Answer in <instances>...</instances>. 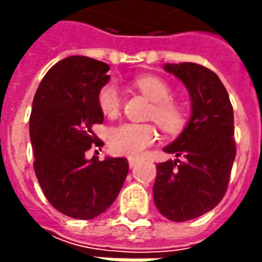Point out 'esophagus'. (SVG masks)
<instances>
[{
	"label": "esophagus",
	"mask_w": 262,
	"mask_h": 262,
	"mask_svg": "<svg viewBox=\"0 0 262 262\" xmlns=\"http://www.w3.org/2000/svg\"><path fill=\"white\" fill-rule=\"evenodd\" d=\"M140 162V159L138 157H128V165L131 167H134Z\"/></svg>",
	"instance_id": "esophagus-1"
}]
</instances>
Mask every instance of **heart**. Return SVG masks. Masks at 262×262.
Instances as JSON below:
<instances>
[{
  "mask_svg": "<svg viewBox=\"0 0 262 262\" xmlns=\"http://www.w3.org/2000/svg\"><path fill=\"white\" fill-rule=\"evenodd\" d=\"M138 90L153 103L150 118L163 131L175 134L185 124V112L176 102L170 100V87L165 80L156 76H141L136 78ZM97 105L102 114L109 118L116 116L121 109V96L115 83H107L97 93ZM157 133L151 124H121L109 131V146L118 155L138 156L155 143Z\"/></svg>",
  "mask_w": 262,
  "mask_h": 262,
  "instance_id": "1",
  "label": "heart"
}]
</instances>
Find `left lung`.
Here are the masks:
<instances>
[{
    "label": "left lung",
    "mask_w": 262,
    "mask_h": 262,
    "mask_svg": "<svg viewBox=\"0 0 262 262\" xmlns=\"http://www.w3.org/2000/svg\"><path fill=\"white\" fill-rule=\"evenodd\" d=\"M163 68L188 89L191 118L175 141L163 148L178 159L156 166L153 198L160 214L186 222L213 210L226 194L236 156L233 107L211 70L194 62Z\"/></svg>",
    "instance_id": "1"
}]
</instances>
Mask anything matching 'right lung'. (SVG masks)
Returning a JSON list of instances; mask_svg holds the SVG:
<instances>
[{"instance_id":"obj_1","label":"right lung","mask_w":262,"mask_h":262,"mask_svg":"<svg viewBox=\"0 0 262 262\" xmlns=\"http://www.w3.org/2000/svg\"><path fill=\"white\" fill-rule=\"evenodd\" d=\"M107 71V64L93 58H64L42 78L30 114L39 185L58 211L80 220L107 210L128 175L124 157L86 159L93 144H103L92 126L103 122L97 93L111 78Z\"/></svg>"}]
</instances>
